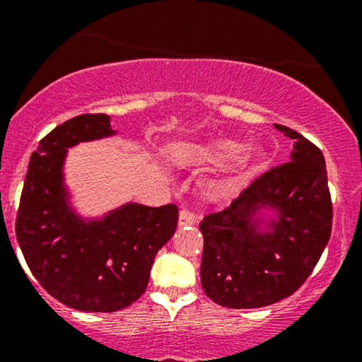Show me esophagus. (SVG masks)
Returning a JSON list of instances; mask_svg holds the SVG:
<instances>
[{
    "mask_svg": "<svg viewBox=\"0 0 362 362\" xmlns=\"http://www.w3.org/2000/svg\"><path fill=\"white\" fill-rule=\"evenodd\" d=\"M195 223V216L190 213V211L182 209L180 214H178V226H190V224Z\"/></svg>",
    "mask_w": 362,
    "mask_h": 362,
    "instance_id": "1",
    "label": "esophagus"
}]
</instances>
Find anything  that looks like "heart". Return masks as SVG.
<instances>
[{"mask_svg": "<svg viewBox=\"0 0 362 362\" xmlns=\"http://www.w3.org/2000/svg\"><path fill=\"white\" fill-rule=\"evenodd\" d=\"M238 149L240 144L231 139H216L202 149V155L207 160L213 161H224L234 156L236 152L239 153L238 156L235 154L237 156L233 160L231 172L226 177H223L221 180H214L213 184L207 187V195L213 201H224V199L231 197L235 190L238 189L240 182L247 175H250L259 165L260 153L255 148H247L242 149V151H238Z\"/></svg>", "mask_w": 362, "mask_h": 362, "instance_id": "heart-1", "label": "heart"}]
</instances>
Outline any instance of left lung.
<instances>
[{
    "label": "left lung",
    "mask_w": 362,
    "mask_h": 362,
    "mask_svg": "<svg viewBox=\"0 0 362 362\" xmlns=\"http://www.w3.org/2000/svg\"><path fill=\"white\" fill-rule=\"evenodd\" d=\"M276 129L294 139L289 161L199 224L204 236L202 289L228 308H262L291 296L330 240L325 158L300 132Z\"/></svg>",
    "instance_id": "obj_1"
}]
</instances>
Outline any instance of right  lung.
Returning <instances> with one entry per match:
<instances>
[{"label":"right lung","mask_w":362,"mask_h":362,"mask_svg":"<svg viewBox=\"0 0 362 362\" xmlns=\"http://www.w3.org/2000/svg\"><path fill=\"white\" fill-rule=\"evenodd\" d=\"M110 115L73 117L32 153L16 216V240L39 284L62 305L110 313L146 289L155 255L177 230L178 209L138 202L97 218L80 214L64 180L68 149L112 138Z\"/></svg>","instance_id":"1"}]
</instances>
